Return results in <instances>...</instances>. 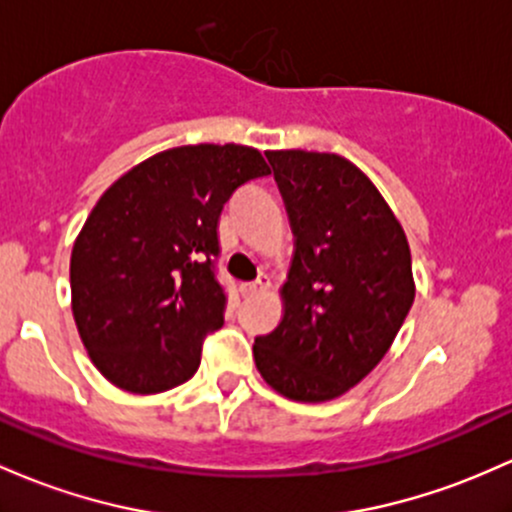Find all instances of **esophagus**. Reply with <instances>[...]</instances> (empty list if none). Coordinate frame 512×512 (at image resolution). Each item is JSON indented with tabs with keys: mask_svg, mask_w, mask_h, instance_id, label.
Here are the masks:
<instances>
[{
	"mask_svg": "<svg viewBox=\"0 0 512 512\" xmlns=\"http://www.w3.org/2000/svg\"><path fill=\"white\" fill-rule=\"evenodd\" d=\"M267 289H269V277H267V274H262V277L257 279V282H252V284H240V294H243V296L262 294V291H267Z\"/></svg>",
	"mask_w": 512,
	"mask_h": 512,
	"instance_id": "34e87169",
	"label": "esophagus"
}]
</instances>
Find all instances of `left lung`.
<instances>
[{
  "instance_id": "left-lung-1",
  "label": "left lung",
  "mask_w": 512,
  "mask_h": 512,
  "mask_svg": "<svg viewBox=\"0 0 512 512\" xmlns=\"http://www.w3.org/2000/svg\"><path fill=\"white\" fill-rule=\"evenodd\" d=\"M294 257L257 372L291 401H333L389 352L415 299L411 247L372 179L335 153L269 150Z\"/></svg>"
}]
</instances>
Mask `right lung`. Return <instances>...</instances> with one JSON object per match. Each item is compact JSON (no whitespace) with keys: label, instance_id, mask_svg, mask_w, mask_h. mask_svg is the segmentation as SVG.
Segmentation results:
<instances>
[{"label":"right lung","instance_id":"add662e5","mask_svg":"<svg viewBox=\"0 0 512 512\" xmlns=\"http://www.w3.org/2000/svg\"><path fill=\"white\" fill-rule=\"evenodd\" d=\"M265 174L247 145H182L101 194L72 245L70 289L77 333L111 384L162 393L192 379L226 311L211 260L218 218L235 189Z\"/></svg>","mask_w":512,"mask_h":512}]
</instances>
